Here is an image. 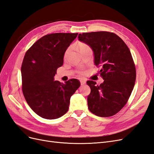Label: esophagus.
<instances>
[{"label":"esophagus","instance_id":"1","mask_svg":"<svg viewBox=\"0 0 154 154\" xmlns=\"http://www.w3.org/2000/svg\"><path fill=\"white\" fill-rule=\"evenodd\" d=\"M80 83H81V85H83L85 84L86 82L84 80H80Z\"/></svg>","mask_w":154,"mask_h":154}]
</instances>
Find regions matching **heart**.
Masks as SVG:
<instances>
[{
  "label": "heart",
  "instance_id": "1",
  "mask_svg": "<svg viewBox=\"0 0 154 154\" xmlns=\"http://www.w3.org/2000/svg\"><path fill=\"white\" fill-rule=\"evenodd\" d=\"M78 48L79 49V50H80V53L82 52V51H87V50H91L90 47L88 45H87V44H83V43H79L78 44ZM68 54V51H67V52L66 53V56ZM79 73H80V74H83L85 73V72L83 71H79Z\"/></svg>",
  "mask_w": 154,
  "mask_h": 154
}]
</instances>
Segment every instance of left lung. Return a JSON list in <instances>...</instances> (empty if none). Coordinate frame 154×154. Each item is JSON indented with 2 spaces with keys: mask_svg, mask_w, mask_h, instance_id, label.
<instances>
[{
  "mask_svg": "<svg viewBox=\"0 0 154 154\" xmlns=\"http://www.w3.org/2000/svg\"><path fill=\"white\" fill-rule=\"evenodd\" d=\"M78 39L89 45L94 56V64L100 67L104 82L96 85L88 80L91 93L88 108L100 117L117 114L127 103L135 85L136 67L131 53L123 40L113 32H83Z\"/></svg>",
  "mask_w": 154,
  "mask_h": 154,
  "instance_id": "obj_1",
  "label": "left lung"
}]
</instances>
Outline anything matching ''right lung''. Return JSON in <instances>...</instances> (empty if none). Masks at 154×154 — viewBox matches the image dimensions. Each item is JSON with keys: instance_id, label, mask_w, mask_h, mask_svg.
Here are the masks:
<instances>
[{"instance_id": "obj_1", "label": "right lung", "mask_w": 154, "mask_h": 154, "mask_svg": "<svg viewBox=\"0 0 154 154\" xmlns=\"http://www.w3.org/2000/svg\"><path fill=\"white\" fill-rule=\"evenodd\" d=\"M77 35H45L25 54L21 67L23 94L31 109L44 119H57L66 114L71 97L80 86L76 79L65 83L54 80L57 69L63 63L65 53Z\"/></svg>"}]
</instances>
